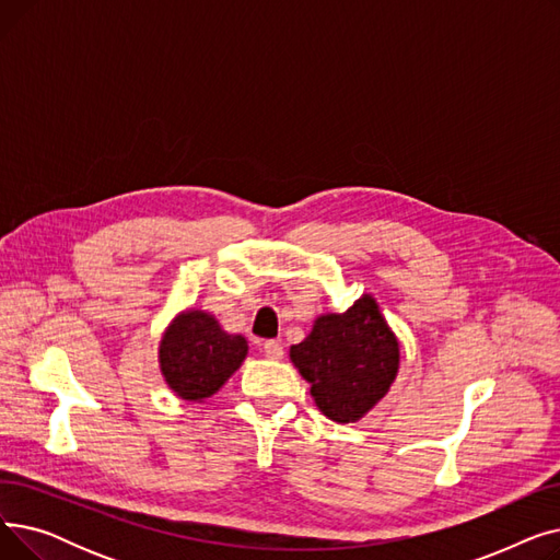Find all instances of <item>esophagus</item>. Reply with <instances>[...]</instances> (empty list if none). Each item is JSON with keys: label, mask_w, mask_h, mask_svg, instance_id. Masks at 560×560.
Masks as SVG:
<instances>
[{"label": "esophagus", "mask_w": 560, "mask_h": 560, "mask_svg": "<svg viewBox=\"0 0 560 560\" xmlns=\"http://www.w3.org/2000/svg\"><path fill=\"white\" fill-rule=\"evenodd\" d=\"M262 354L272 361H279V359H283V347L279 340H268V342H262Z\"/></svg>", "instance_id": "obj_1"}]
</instances>
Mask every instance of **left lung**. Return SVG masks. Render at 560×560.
Here are the masks:
<instances>
[{
  "mask_svg": "<svg viewBox=\"0 0 560 560\" xmlns=\"http://www.w3.org/2000/svg\"><path fill=\"white\" fill-rule=\"evenodd\" d=\"M317 408L338 424L359 422L384 399L399 372V340L372 295L345 313H322L290 347Z\"/></svg>",
  "mask_w": 560,
  "mask_h": 560,
  "instance_id": "obj_1",
  "label": "left lung"
}]
</instances>
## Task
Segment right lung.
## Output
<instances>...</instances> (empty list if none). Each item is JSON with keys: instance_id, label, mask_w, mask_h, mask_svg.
Listing matches in <instances>:
<instances>
[{"instance_id": "1", "label": "right lung", "mask_w": 560, "mask_h": 560, "mask_svg": "<svg viewBox=\"0 0 560 560\" xmlns=\"http://www.w3.org/2000/svg\"><path fill=\"white\" fill-rule=\"evenodd\" d=\"M247 351V340L238 334H226L215 315L186 308L161 336L159 365L176 397L206 401L243 365Z\"/></svg>"}]
</instances>
